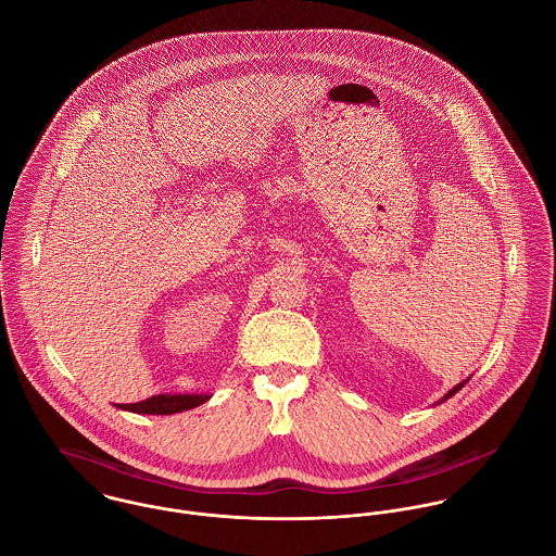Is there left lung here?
<instances>
[{"mask_svg": "<svg viewBox=\"0 0 556 556\" xmlns=\"http://www.w3.org/2000/svg\"><path fill=\"white\" fill-rule=\"evenodd\" d=\"M465 383H467V381H463V383H458V386H456V388H454V390H452V392H447V394H445V397H443V400H447V397L454 396V394H456V392H458V390H460V388H463V386H465Z\"/></svg>", "mask_w": 556, "mask_h": 556, "instance_id": "obj_1", "label": "left lung"}]
</instances>
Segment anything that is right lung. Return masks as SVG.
Returning a JSON list of instances; mask_svg holds the SVG:
<instances>
[{"label": "right lung", "instance_id": "1", "mask_svg": "<svg viewBox=\"0 0 556 556\" xmlns=\"http://www.w3.org/2000/svg\"><path fill=\"white\" fill-rule=\"evenodd\" d=\"M210 400L207 394H160V396L148 397L135 404H119L124 410L141 413V415H170V413H181L188 408H194Z\"/></svg>", "mask_w": 556, "mask_h": 556}]
</instances>
